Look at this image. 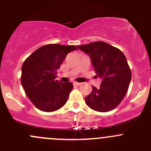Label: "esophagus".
I'll return each mask as SVG.
<instances>
[{
  "label": "esophagus",
  "instance_id": "1",
  "mask_svg": "<svg viewBox=\"0 0 151 151\" xmlns=\"http://www.w3.org/2000/svg\"><path fill=\"white\" fill-rule=\"evenodd\" d=\"M74 85H81V83H77V82H74V83H73Z\"/></svg>",
  "mask_w": 151,
  "mask_h": 151
}]
</instances>
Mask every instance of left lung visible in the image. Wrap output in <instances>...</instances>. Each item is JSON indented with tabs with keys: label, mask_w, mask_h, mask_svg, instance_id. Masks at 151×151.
<instances>
[{
	"label": "left lung",
	"mask_w": 151,
	"mask_h": 151,
	"mask_svg": "<svg viewBox=\"0 0 151 151\" xmlns=\"http://www.w3.org/2000/svg\"><path fill=\"white\" fill-rule=\"evenodd\" d=\"M91 57L97 77L102 79L100 88L93 86L85 97L87 105L97 112L115 109L126 96L132 79V71L124 54L117 47L104 42L77 46Z\"/></svg>",
	"instance_id": "8db88e82"
}]
</instances>
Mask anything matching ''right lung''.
Masks as SVG:
<instances>
[{
  "mask_svg": "<svg viewBox=\"0 0 151 151\" xmlns=\"http://www.w3.org/2000/svg\"><path fill=\"white\" fill-rule=\"evenodd\" d=\"M77 49L73 45L50 44L41 47L25 59L22 66L21 83L36 108L53 112L66 104L73 85L56 80V74L67 54Z\"/></svg>",
  "mask_w": 151,
  "mask_h": 151,
  "instance_id": "obj_1",
  "label": "right lung"
}]
</instances>
